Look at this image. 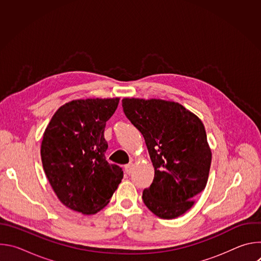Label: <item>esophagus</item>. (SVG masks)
<instances>
[{"mask_svg": "<svg viewBox=\"0 0 261 261\" xmlns=\"http://www.w3.org/2000/svg\"><path fill=\"white\" fill-rule=\"evenodd\" d=\"M132 169H133V163L132 162H130L129 164L125 165V172L127 174H130L132 172Z\"/></svg>", "mask_w": 261, "mask_h": 261, "instance_id": "1", "label": "esophagus"}]
</instances>
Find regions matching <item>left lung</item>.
<instances>
[{"label": "left lung", "instance_id": "left-lung-1", "mask_svg": "<svg viewBox=\"0 0 261 261\" xmlns=\"http://www.w3.org/2000/svg\"><path fill=\"white\" fill-rule=\"evenodd\" d=\"M127 119L142 134L155 169L142 200L162 219L185 214L205 188L212 153L202 122L182 105L160 99L122 100Z\"/></svg>", "mask_w": 261, "mask_h": 261}]
</instances>
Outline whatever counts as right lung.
<instances>
[{
    "label": "right lung",
    "mask_w": 261,
    "mask_h": 261,
    "mask_svg": "<svg viewBox=\"0 0 261 261\" xmlns=\"http://www.w3.org/2000/svg\"><path fill=\"white\" fill-rule=\"evenodd\" d=\"M119 98L73 100L61 106L43 134L41 160L46 177L67 207L92 215L110 201L123 170L105 159L106 122Z\"/></svg>",
    "instance_id": "1"
}]
</instances>
